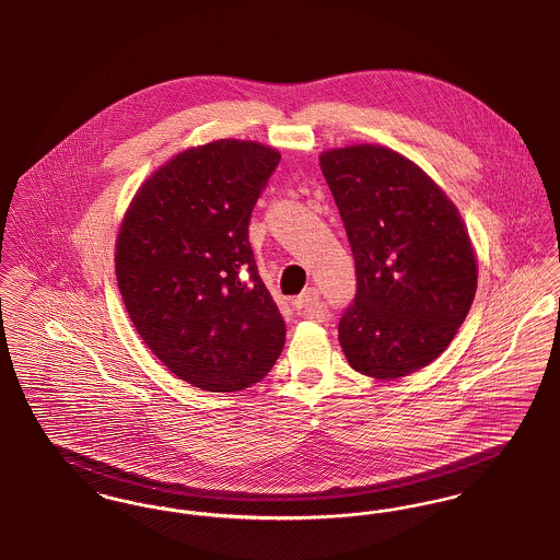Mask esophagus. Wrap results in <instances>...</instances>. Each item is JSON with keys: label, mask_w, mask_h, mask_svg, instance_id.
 Masks as SVG:
<instances>
[{"label": "esophagus", "mask_w": 560, "mask_h": 560, "mask_svg": "<svg viewBox=\"0 0 560 560\" xmlns=\"http://www.w3.org/2000/svg\"><path fill=\"white\" fill-rule=\"evenodd\" d=\"M293 303L296 312H301L303 316H307V318H312L316 323H326L328 310H326V305L320 301L318 289H314V287L305 289L303 293L294 299Z\"/></svg>", "instance_id": "34e87169"}]
</instances>
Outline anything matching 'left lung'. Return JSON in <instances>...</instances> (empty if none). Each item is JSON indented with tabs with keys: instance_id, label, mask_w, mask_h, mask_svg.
<instances>
[{
	"instance_id": "obj_1",
	"label": "left lung",
	"mask_w": 560,
	"mask_h": 560,
	"mask_svg": "<svg viewBox=\"0 0 560 560\" xmlns=\"http://www.w3.org/2000/svg\"><path fill=\"white\" fill-rule=\"evenodd\" d=\"M320 168L355 261V296L339 320L350 366L396 380L439 358L476 293V259L455 205L405 155L332 149Z\"/></svg>"
}]
</instances>
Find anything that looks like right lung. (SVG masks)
<instances>
[{
  "label": "right lung",
  "instance_id": "add662e5",
  "mask_svg": "<svg viewBox=\"0 0 560 560\" xmlns=\"http://www.w3.org/2000/svg\"><path fill=\"white\" fill-rule=\"evenodd\" d=\"M278 162L253 141L187 149L143 183L119 230L116 276L130 320L177 377L208 392L261 382L284 348L287 324L248 242Z\"/></svg>",
  "mask_w": 560,
  "mask_h": 560
}]
</instances>
